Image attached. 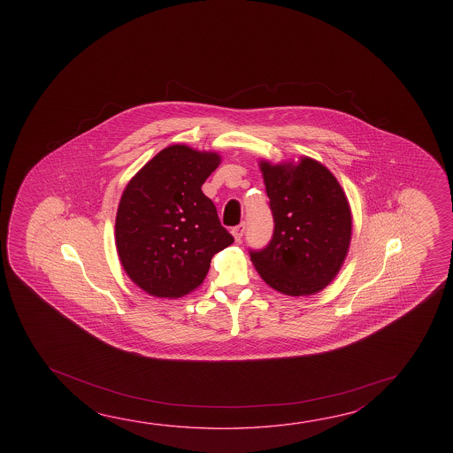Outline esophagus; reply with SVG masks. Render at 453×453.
Returning <instances> with one entry per match:
<instances>
[{
    "instance_id": "1",
    "label": "esophagus",
    "mask_w": 453,
    "mask_h": 453,
    "mask_svg": "<svg viewBox=\"0 0 453 453\" xmlns=\"http://www.w3.org/2000/svg\"><path fill=\"white\" fill-rule=\"evenodd\" d=\"M245 223L238 224V226H235V227L232 229V234H234V237H235V240H237V242H242V238H243V235H245Z\"/></svg>"
}]
</instances>
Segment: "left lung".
I'll use <instances>...</instances> for the list:
<instances>
[{
    "label": "left lung",
    "mask_w": 453,
    "mask_h": 453,
    "mask_svg": "<svg viewBox=\"0 0 453 453\" xmlns=\"http://www.w3.org/2000/svg\"><path fill=\"white\" fill-rule=\"evenodd\" d=\"M273 215V235L250 250L252 264L270 288L286 296H311L340 272L348 254L352 216L334 173L303 157L297 165L262 161Z\"/></svg>",
    "instance_id": "obj_1"
}]
</instances>
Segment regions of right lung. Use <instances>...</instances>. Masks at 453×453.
<instances>
[{
    "instance_id": "add662e5",
    "label": "right lung",
    "mask_w": 453,
    "mask_h": 453,
    "mask_svg": "<svg viewBox=\"0 0 453 453\" xmlns=\"http://www.w3.org/2000/svg\"><path fill=\"white\" fill-rule=\"evenodd\" d=\"M219 163L216 153L172 145L127 183L117 211V251L127 276L150 296L189 294L216 252L234 243L202 193Z\"/></svg>"
}]
</instances>
